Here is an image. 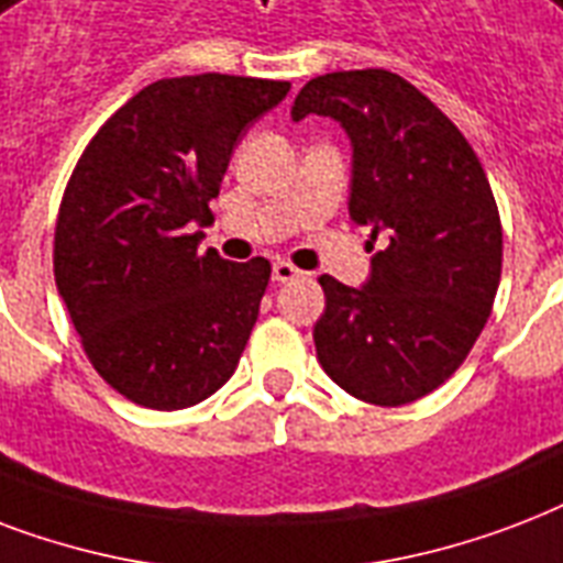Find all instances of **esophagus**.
Here are the masks:
<instances>
[{
    "mask_svg": "<svg viewBox=\"0 0 563 563\" xmlns=\"http://www.w3.org/2000/svg\"><path fill=\"white\" fill-rule=\"evenodd\" d=\"M302 273L294 267V264H287V261H276L273 264V282H294V278H299Z\"/></svg>",
    "mask_w": 563,
    "mask_h": 563,
    "instance_id": "esophagus-1",
    "label": "esophagus"
}]
</instances>
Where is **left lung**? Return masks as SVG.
<instances>
[{"instance_id":"1","label":"left lung","mask_w":563,"mask_h":563,"mask_svg":"<svg viewBox=\"0 0 563 563\" xmlns=\"http://www.w3.org/2000/svg\"><path fill=\"white\" fill-rule=\"evenodd\" d=\"M308 114L350 134V217L382 241L364 287L320 276L317 358L355 399L408 405L464 364L490 317L503 273L494 190L467 137L396 73L311 78L290 111Z\"/></svg>"}]
</instances>
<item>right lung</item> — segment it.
Returning <instances> with one entry per match:
<instances>
[{
  "label": "right lung",
  "instance_id": "1",
  "mask_svg": "<svg viewBox=\"0 0 563 563\" xmlns=\"http://www.w3.org/2000/svg\"><path fill=\"white\" fill-rule=\"evenodd\" d=\"M290 81L161 78L81 152L55 225V285L96 373L125 399L178 411L232 378L269 261L199 255L213 196L250 123Z\"/></svg>",
  "mask_w": 563,
  "mask_h": 563
}]
</instances>
